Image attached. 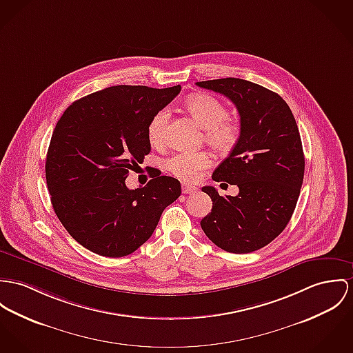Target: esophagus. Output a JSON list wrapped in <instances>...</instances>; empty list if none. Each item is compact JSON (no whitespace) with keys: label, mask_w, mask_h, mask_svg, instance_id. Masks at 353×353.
Here are the masks:
<instances>
[{"label":"esophagus","mask_w":353,"mask_h":353,"mask_svg":"<svg viewBox=\"0 0 353 353\" xmlns=\"http://www.w3.org/2000/svg\"><path fill=\"white\" fill-rule=\"evenodd\" d=\"M181 190H183V193H193V192H196L197 188L196 187H193V185H190V184H183L181 185Z\"/></svg>","instance_id":"obj_1"}]
</instances>
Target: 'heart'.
Listing matches in <instances>:
<instances>
[{
    "instance_id": "heart-1",
    "label": "heart",
    "mask_w": 353,
    "mask_h": 353,
    "mask_svg": "<svg viewBox=\"0 0 353 353\" xmlns=\"http://www.w3.org/2000/svg\"><path fill=\"white\" fill-rule=\"evenodd\" d=\"M185 108L204 128V141L217 152L228 153L235 148L241 137L239 123L230 118L228 108L215 97L197 94L185 102ZM169 111H157L149 125L148 138L152 145L161 146L165 142ZM211 165L208 152H180L169 157L165 163L166 170L183 181L196 180L203 170Z\"/></svg>"
}]
</instances>
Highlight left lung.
<instances>
[{
	"instance_id": "left-lung-1",
	"label": "left lung",
	"mask_w": 353,
	"mask_h": 353,
	"mask_svg": "<svg viewBox=\"0 0 353 353\" xmlns=\"http://www.w3.org/2000/svg\"><path fill=\"white\" fill-rule=\"evenodd\" d=\"M196 84L227 97L241 115L239 141L212 174L239 193L220 196L203 187L214 203L200 225L221 250L252 252L272 242L294 212L305 170L297 122L276 92L256 83L225 78Z\"/></svg>"
}]
</instances>
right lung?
Returning <instances> with one entry per match:
<instances>
[{"instance_id":"add662e5","label":"right lung","mask_w":353,"mask_h":353,"mask_svg":"<svg viewBox=\"0 0 353 353\" xmlns=\"http://www.w3.org/2000/svg\"><path fill=\"white\" fill-rule=\"evenodd\" d=\"M181 85H112L75 101L56 123L46 179L54 214L87 250L119 258L154 232L163 210L180 194L177 179L152 176L129 190L126 177L150 153L148 125Z\"/></svg>"}]
</instances>
